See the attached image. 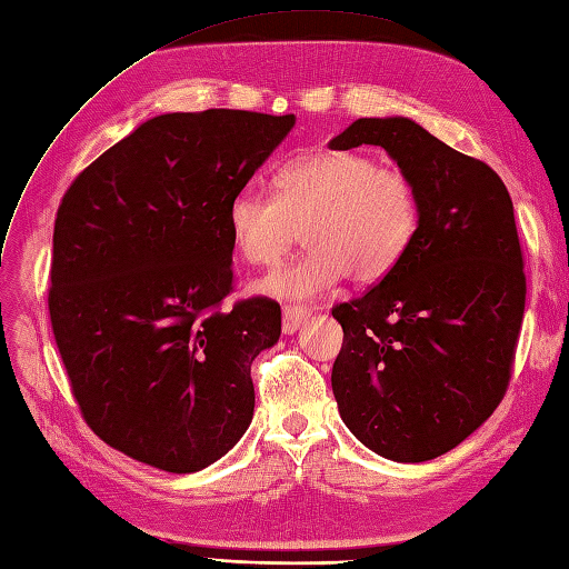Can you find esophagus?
<instances>
[{"label": "esophagus", "instance_id": "34e87169", "mask_svg": "<svg viewBox=\"0 0 569 569\" xmlns=\"http://www.w3.org/2000/svg\"><path fill=\"white\" fill-rule=\"evenodd\" d=\"M311 311H306L303 306H284L282 309V332L284 335H295L301 330L306 322H309Z\"/></svg>", "mask_w": 569, "mask_h": 569}]
</instances>
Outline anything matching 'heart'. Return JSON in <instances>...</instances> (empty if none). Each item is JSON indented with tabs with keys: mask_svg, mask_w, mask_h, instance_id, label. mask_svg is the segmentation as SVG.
<instances>
[{
	"mask_svg": "<svg viewBox=\"0 0 569 569\" xmlns=\"http://www.w3.org/2000/svg\"><path fill=\"white\" fill-rule=\"evenodd\" d=\"M274 198L239 191L227 206L234 251L251 266H274L303 227L309 251L258 282L260 295L309 301L340 284L378 282L419 234L421 206L411 179L355 150H326L287 162Z\"/></svg>",
	"mask_w": 569,
	"mask_h": 569,
	"instance_id": "heart-1",
	"label": "heart"
}]
</instances>
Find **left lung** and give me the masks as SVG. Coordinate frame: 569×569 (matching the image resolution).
<instances>
[{
  "instance_id": "1",
  "label": "left lung",
  "mask_w": 569,
  "mask_h": 569,
  "mask_svg": "<svg viewBox=\"0 0 569 569\" xmlns=\"http://www.w3.org/2000/svg\"><path fill=\"white\" fill-rule=\"evenodd\" d=\"M328 146H380L419 193L402 263L332 309L345 332L332 392L368 450L426 462L467 440L508 388L527 297L512 198L486 162L409 117L357 119Z\"/></svg>"
}]
</instances>
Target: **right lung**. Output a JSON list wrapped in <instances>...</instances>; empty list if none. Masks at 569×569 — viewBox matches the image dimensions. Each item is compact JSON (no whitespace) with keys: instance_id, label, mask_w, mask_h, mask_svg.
Here are the masks:
<instances>
[{"instance_id":"add662e5","label":"right lung","mask_w":569,"mask_h":569,"mask_svg":"<svg viewBox=\"0 0 569 569\" xmlns=\"http://www.w3.org/2000/svg\"><path fill=\"white\" fill-rule=\"evenodd\" d=\"M295 114H158L76 177L52 239L50 318L83 419L170 473L218 462L253 419L251 363L280 306L232 291L227 206Z\"/></svg>"}]
</instances>
